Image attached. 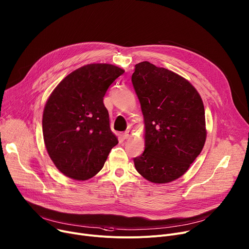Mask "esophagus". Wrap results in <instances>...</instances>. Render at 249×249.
Masks as SVG:
<instances>
[{"mask_svg": "<svg viewBox=\"0 0 249 249\" xmlns=\"http://www.w3.org/2000/svg\"><path fill=\"white\" fill-rule=\"evenodd\" d=\"M131 136H132V131L126 130V131L124 132V140H129Z\"/></svg>", "mask_w": 249, "mask_h": 249, "instance_id": "34e87169", "label": "esophagus"}]
</instances>
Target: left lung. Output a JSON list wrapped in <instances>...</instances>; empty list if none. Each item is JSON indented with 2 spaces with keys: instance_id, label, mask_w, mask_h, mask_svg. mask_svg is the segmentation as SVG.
Segmentation results:
<instances>
[{
  "instance_id": "left-lung-1",
  "label": "left lung",
  "mask_w": 249,
  "mask_h": 249,
  "mask_svg": "<svg viewBox=\"0 0 249 249\" xmlns=\"http://www.w3.org/2000/svg\"><path fill=\"white\" fill-rule=\"evenodd\" d=\"M132 85L144 120V151L133 159L136 171L155 184L184 175L207 139L205 108L184 77L148 61L135 65Z\"/></svg>"
}]
</instances>
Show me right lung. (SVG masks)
Listing matches in <instances>:
<instances>
[{"instance_id":"add662e5","label":"right lung","mask_w":249,"mask_h":249,"mask_svg":"<svg viewBox=\"0 0 249 249\" xmlns=\"http://www.w3.org/2000/svg\"><path fill=\"white\" fill-rule=\"evenodd\" d=\"M124 70L93 63L67 75L50 94L42 115L47 153L65 176L84 181L103 168L119 142L109 127L103 99L109 85Z\"/></svg>"}]
</instances>
